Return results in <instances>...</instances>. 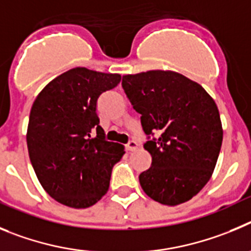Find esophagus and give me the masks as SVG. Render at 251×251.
I'll return each mask as SVG.
<instances>
[{"label":"esophagus","instance_id":"obj_1","mask_svg":"<svg viewBox=\"0 0 251 251\" xmlns=\"http://www.w3.org/2000/svg\"><path fill=\"white\" fill-rule=\"evenodd\" d=\"M137 146H139L137 145V142L134 141V140H131V141H128L127 144H126L125 148L127 151H135L137 149Z\"/></svg>","mask_w":251,"mask_h":251}]
</instances>
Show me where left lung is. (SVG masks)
<instances>
[{"label": "left lung", "instance_id": "left-lung-1", "mask_svg": "<svg viewBox=\"0 0 251 251\" xmlns=\"http://www.w3.org/2000/svg\"><path fill=\"white\" fill-rule=\"evenodd\" d=\"M123 89L136 112L151 153L140 174L142 190L155 201L179 205L211 177L223 142L215 101L199 83L173 71L123 76Z\"/></svg>", "mask_w": 251, "mask_h": 251}]
</instances>
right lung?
Segmentation results:
<instances>
[{
	"label": "right lung",
	"mask_w": 251,
	"mask_h": 251,
	"mask_svg": "<svg viewBox=\"0 0 251 251\" xmlns=\"http://www.w3.org/2000/svg\"><path fill=\"white\" fill-rule=\"evenodd\" d=\"M120 81L117 74L76 67L51 81L36 98L27 148L38 181L56 201L83 209L109 190L112 168L125 148L105 139L96 111L100 95Z\"/></svg>",
	"instance_id": "obj_1"
}]
</instances>
